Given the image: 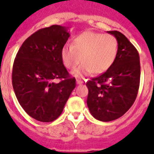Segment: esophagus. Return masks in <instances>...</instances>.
<instances>
[{
  "mask_svg": "<svg viewBox=\"0 0 154 154\" xmlns=\"http://www.w3.org/2000/svg\"><path fill=\"white\" fill-rule=\"evenodd\" d=\"M77 84L78 85H81V84H83V82H82V80H79V79H77Z\"/></svg>",
  "mask_w": 154,
  "mask_h": 154,
  "instance_id": "obj_1",
  "label": "esophagus"
}]
</instances>
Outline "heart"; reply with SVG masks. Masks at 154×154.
<instances>
[{"label":"heart","mask_w":154,"mask_h":154,"mask_svg":"<svg viewBox=\"0 0 154 154\" xmlns=\"http://www.w3.org/2000/svg\"><path fill=\"white\" fill-rule=\"evenodd\" d=\"M118 50V43L114 36L86 31L72 40V45H65L61 50V58L66 68L72 69L75 77H82L94 72L102 73L114 62Z\"/></svg>","instance_id":"heart-1"}]
</instances>
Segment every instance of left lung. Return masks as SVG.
I'll list each match as a JSON object with an SVG mask.
<instances>
[{
  "label": "left lung",
  "mask_w": 154,
  "mask_h": 154,
  "mask_svg": "<svg viewBox=\"0 0 154 154\" xmlns=\"http://www.w3.org/2000/svg\"><path fill=\"white\" fill-rule=\"evenodd\" d=\"M116 37L118 50L111 67L86 83L87 105L92 116L101 122L119 118L130 109L140 84V57L136 48L118 31H109Z\"/></svg>",
  "instance_id": "8db88e82"
}]
</instances>
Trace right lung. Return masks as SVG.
Segmentation results:
<instances>
[{
  "instance_id": "obj_1",
  "label": "right lung",
  "mask_w": 154,
  "mask_h": 154,
  "mask_svg": "<svg viewBox=\"0 0 154 154\" xmlns=\"http://www.w3.org/2000/svg\"><path fill=\"white\" fill-rule=\"evenodd\" d=\"M69 36L65 26L44 28L28 37L16 56L13 90L23 109L39 122L57 119L76 87V80L70 77L61 58ZM57 79L62 81L56 82Z\"/></svg>"
}]
</instances>
